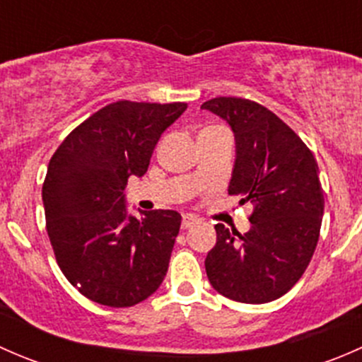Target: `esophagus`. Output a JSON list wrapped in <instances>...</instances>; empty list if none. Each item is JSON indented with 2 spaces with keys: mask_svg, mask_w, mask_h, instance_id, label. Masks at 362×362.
Instances as JSON below:
<instances>
[{
  "mask_svg": "<svg viewBox=\"0 0 362 362\" xmlns=\"http://www.w3.org/2000/svg\"><path fill=\"white\" fill-rule=\"evenodd\" d=\"M198 222V218L192 217V215H184V217H182V229H191L192 226H196Z\"/></svg>",
  "mask_w": 362,
  "mask_h": 362,
  "instance_id": "1",
  "label": "esophagus"
}]
</instances>
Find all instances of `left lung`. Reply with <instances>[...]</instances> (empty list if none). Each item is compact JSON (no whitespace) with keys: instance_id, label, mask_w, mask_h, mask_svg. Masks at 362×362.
Listing matches in <instances>:
<instances>
[{"instance_id":"obj_1","label":"left lung","mask_w":362,"mask_h":362,"mask_svg":"<svg viewBox=\"0 0 362 362\" xmlns=\"http://www.w3.org/2000/svg\"><path fill=\"white\" fill-rule=\"evenodd\" d=\"M202 108L231 126L236 159L228 192L254 204L243 235L215 226L208 280L233 301L269 303L293 289L315 252L324 214L319 166L301 138L255 101L214 98Z\"/></svg>"}]
</instances>
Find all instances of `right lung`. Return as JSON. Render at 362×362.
I'll list each match as a JSON object with an SVG mask.
<instances>
[{
  "mask_svg": "<svg viewBox=\"0 0 362 362\" xmlns=\"http://www.w3.org/2000/svg\"><path fill=\"white\" fill-rule=\"evenodd\" d=\"M187 103L117 101L68 134L47 168L42 199L61 272L80 294L113 308L154 294L166 276L182 215L127 214L129 177H144L160 134Z\"/></svg>",
  "mask_w": 362,
  "mask_h": 362,
  "instance_id": "obj_1",
  "label": "right lung"
}]
</instances>
